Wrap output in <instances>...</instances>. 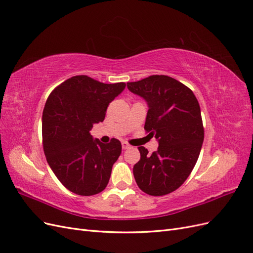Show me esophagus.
Here are the masks:
<instances>
[{"mask_svg":"<svg viewBox=\"0 0 253 253\" xmlns=\"http://www.w3.org/2000/svg\"><path fill=\"white\" fill-rule=\"evenodd\" d=\"M129 148H131V145H129L128 143L122 142V149H124V150H127V149H129Z\"/></svg>","mask_w":253,"mask_h":253,"instance_id":"34e87169","label":"esophagus"}]
</instances>
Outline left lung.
Segmentation results:
<instances>
[{
	"instance_id": "1",
	"label": "left lung",
	"mask_w": 253,
	"mask_h": 253,
	"mask_svg": "<svg viewBox=\"0 0 253 253\" xmlns=\"http://www.w3.org/2000/svg\"><path fill=\"white\" fill-rule=\"evenodd\" d=\"M127 88L148 102L144 129L159 143L151 155L144 147L138 148L135 180L149 195L169 194L186 181L200 156L204 141L200 103L185 84L165 75L127 82Z\"/></svg>"
}]
</instances>
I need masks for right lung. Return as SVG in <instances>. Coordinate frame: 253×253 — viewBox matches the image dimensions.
<instances>
[{
    "mask_svg": "<svg viewBox=\"0 0 253 253\" xmlns=\"http://www.w3.org/2000/svg\"><path fill=\"white\" fill-rule=\"evenodd\" d=\"M125 82L106 84L87 76H74L53 89L42 116L44 154L62 185L82 196L100 193L108 186L121 143L93 139L89 131L102 122L110 102Z\"/></svg>",
    "mask_w": 253,
    "mask_h": 253,
    "instance_id": "right-lung-1",
    "label": "right lung"
}]
</instances>
